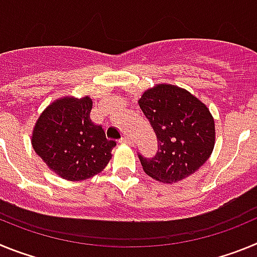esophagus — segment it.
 I'll return each mask as SVG.
<instances>
[{
    "instance_id": "1",
    "label": "esophagus",
    "mask_w": 257,
    "mask_h": 257,
    "mask_svg": "<svg viewBox=\"0 0 257 257\" xmlns=\"http://www.w3.org/2000/svg\"><path fill=\"white\" fill-rule=\"evenodd\" d=\"M119 143H122V144H131V143H133V140H131L128 136H123V138H121V139H119Z\"/></svg>"
}]
</instances>
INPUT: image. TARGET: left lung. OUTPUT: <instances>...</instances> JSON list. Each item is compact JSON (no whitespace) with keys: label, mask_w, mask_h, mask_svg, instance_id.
<instances>
[{"label":"left lung","mask_w":257,"mask_h":257,"mask_svg":"<svg viewBox=\"0 0 257 257\" xmlns=\"http://www.w3.org/2000/svg\"><path fill=\"white\" fill-rule=\"evenodd\" d=\"M153 127L158 151L139 156L145 174L162 183H176L194 174L210 158L215 145V122L210 110L184 88L157 85L139 100Z\"/></svg>","instance_id":"1"}]
</instances>
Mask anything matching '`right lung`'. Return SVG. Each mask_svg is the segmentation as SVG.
<instances>
[{"instance_id": "right-lung-1", "label": "right lung", "mask_w": 257, "mask_h": 257, "mask_svg": "<svg viewBox=\"0 0 257 257\" xmlns=\"http://www.w3.org/2000/svg\"><path fill=\"white\" fill-rule=\"evenodd\" d=\"M91 108L88 96L56 100L45 109L33 130L36 153L67 180H85L103 171L117 144L106 139L100 124L91 121Z\"/></svg>"}]
</instances>
